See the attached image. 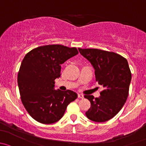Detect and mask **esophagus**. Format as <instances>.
<instances>
[{
	"instance_id": "34e87169",
	"label": "esophagus",
	"mask_w": 146,
	"mask_h": 146,
	"mask_svg": "<svg viewBox=\"0 0 146 146\" xmlns=\"http://www.w3.org/2000/svg\"><path fill=\"white\" fill-rule=\"evenodd\" d=\"M78 98H84V95L83 94H78Z\"/></svg>"
}]
</instances>
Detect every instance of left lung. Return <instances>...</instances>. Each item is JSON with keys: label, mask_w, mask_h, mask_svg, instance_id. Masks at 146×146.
I'll return each instance as SVG.
<instances>
[{"label": "left lung", "mask_w": 146, "mask_h": 146, "mask_svg": "<svg viewBox=\"0 0 146 146\" xmlns=\"http://www.w3.org/2000/svg\"><path fill=\"white\" fill-rule=\"evenodd\" d=\"M79 51L92 64L96 82L104 88L98 98L84 96L91 102V108L86 115L96 122L108 121L119 112L127 101L131 80L128 62L113 52L94 48H79Z\"/></svg>", "instance_id": "8db88e82"}]
</instances>
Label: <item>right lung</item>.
<instances>
[{"mask_svg":"<svg viewBox=\"0 0 146 146\" xmlns=\"http://www.w3.org/2000/svg\"><path fill=\"white\" fill-rule=\"evenodd\" d=\"M79 53L76 48L62 45L40 46L29 52L17 76L21 100L36 121L52 124L64 115L67 107L77 98L70 90H55V79L61 74V64Z\"/></svg>","mask_w":146,"mask_h":146,"instance_id":"obj_1","label":"right lung"}]
</instances>
